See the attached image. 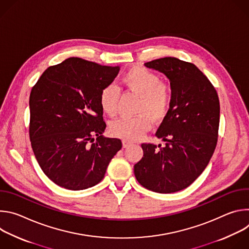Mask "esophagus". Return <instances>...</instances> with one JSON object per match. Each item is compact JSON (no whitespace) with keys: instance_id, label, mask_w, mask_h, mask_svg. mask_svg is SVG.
Here are the masks:
<instances>
[{"instance_id":"34e87169","label":"esophagus","mask_w":249,"mask_h":249,"mask_svg":"<svg viewBox=\"0 0 249 249\" xmlns=\"http://www.w3.org/2000/svg\"><path fill=\"white\" fill-rule=\"evenodd\" d=\"M122 145H123V148H128V147H130L132 145V143H130V142H128L126 140H123L122 141Z\"/></svg>"}]
</instances>
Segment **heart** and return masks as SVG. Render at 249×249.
Segmentation results:
<instances>
[{
    "label": "heart",
    "instance_id": "b5f03b06",
    "mask_svg": "<svg viewBox=\"0 0 249 249\" xmlns=\"http://www.w3.org/2000/svg\"><path fill=\"white\" fill-rule=\"evenodd\" d=\"M122 82L129 91L140 97L135 118H120L110 123L109 132L113 137L126 141H137L143 137L154 123L161 122L167 115L171 101L172 90L169 85L143 67L128 70ZM120 90L114 85L105 87L99 96L102 111L110 117L118 112Z\"/></svg>",
    "mask_w": 249,
    "mask_h": 249
}]
</instances>
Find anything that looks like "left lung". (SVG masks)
I'll return each mask as SVG.
<instances>
[{
  "instance_id": "obj_1",
  "label": "left lung",
  "mask_w": 249,
  "mask_h": 249,
  "mask_svg": "<svg viewBox=\"0 0 249 249\" xmlns=\"http://www.w3.org/2000/svg\"><path fill=\"white\" fill-rule=\"evenodd\" d=\"M145 66L169 80L172 101L156 133L165 146L142 144L144 155L134 165V173L147 189L173 193L193 183L214 154L220 123L219 96L192 63L165 57Z\"/></svg>"
}]
</instances>
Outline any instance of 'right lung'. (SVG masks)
Masks as SVG:
<instances>
[{
    "label": "right lung",
    "mask_w": 249,
    "mask_h": 249,
    "mask_svg": "<svg viewBox=\"0 0 249 249\" xmlns=\"http://www.w3.org/2000/svg\"><path fill=\"white\" fill-rule=\"evenodd\" d=\"M119 70V66L68 58L47 68L32 88L31 147L55 184L69 190L94 186L122 148L119 139L102 135L106 124L99 103L101 90L114 81Z\"/></svg>",
    "instance_id": "obj_1"
}]
</instances>
